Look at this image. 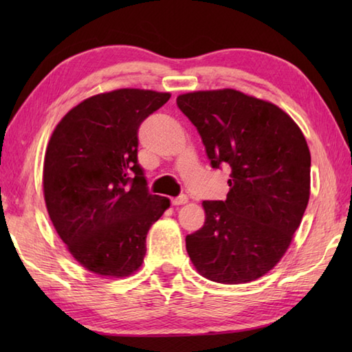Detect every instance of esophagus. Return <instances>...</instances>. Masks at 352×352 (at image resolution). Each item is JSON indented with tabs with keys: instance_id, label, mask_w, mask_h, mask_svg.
I'll list each match as a JSON object with an SVG mask.
<instances>
[{
	"instance_id": "esophagus-1",
	"label": "esophagus",
	"mask_w": 352,
	"mask_h": 352,
	"mask_svg": "<svg viewBox=\"0 0 352 352\" xmlns=\"http://www.w3.org/2000/svg\"><path fill=\"white\" fill-rule=\"evenodd\" d=\"M189 201V198L186 195H182V197H177V198H172V206H182V204H186Z\"/></svg>"
}]
</instances>
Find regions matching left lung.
Masks as SVG:
<instances>
[{
	"label": "left lung",
	"mask_w": 352,
	"mask_h": 352,
	"mask_svg": "<svg viewBox=\"0 0 352 352\" xmlns=\"http://www.w3.org/2000/svg\"><path fill=\"white\" fill-rule=\"evenodd\" d=\"M213 168L228 164L226 201H203V228L186 236L197 271L222 284L260 278L287 251L310 198V151L275 104L234 89L183 94Z\"/></svg>",
	"instance_id": "8db88e82"
}]
</instances>
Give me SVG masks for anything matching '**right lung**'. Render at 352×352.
<instances>
[{
    "label": "right lung",
    "instance_id": "right-lung-1",
    "mask_svg": "<svg viewBox=\"0 0 352 352\" xmlns=\"http://www.w3.org/2000/svg\"><path fill=\"white\" fill-rule=\"evenodd\" d=\"M168 92L118 89L81 101L52 131L43 195L57 234L78 263L102 276L142 266L149 227L169 199L148 192L138 130Z\"/></svg>",
    "mask_w": 352,
    "mask_h": 352
}]
</instances>
